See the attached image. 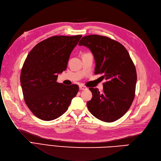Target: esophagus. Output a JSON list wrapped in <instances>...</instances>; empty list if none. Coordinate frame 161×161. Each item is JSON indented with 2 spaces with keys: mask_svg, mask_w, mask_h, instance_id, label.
Wrapping results in <instances>:
<instances>
[{
  "mask_svg": "<svg viewBox=\"0 0 161 161\" xmlns=\"http://www.w3.org/2000/svg\"><path fill=\"white\" fill-rule=\"evenodd\" d=\"M80 90H87V88L86 86H84L80 85Z\"/></svg>",
  "mask_w": 161,
  "mask_h": 161,
  "instance_id": "esophagus-1",
  "label": "esophagus"
}]
</instances>
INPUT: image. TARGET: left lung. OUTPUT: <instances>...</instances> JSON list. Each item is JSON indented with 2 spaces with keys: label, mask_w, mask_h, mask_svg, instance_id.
Listing matches in <instances>:
<instances>
[{
  "label": "left lung",
  "mask_w": 161,
  "mask_h": 161,
  "mask_svg": "<svg viewBox=\"0 0 161 161\" xmlns=\"http://www.w3.org/2000/svg\"><path fill=\"white\" fill-rule=\"evenodd\" d=\"M79 45L90 49L94 57L95 74H102L106 80L102 92L90 87L92 98L87 102L88 110L102 121L114 122L125 114L135 96V66L126 49L105 36H84Z\"/></svg>",
  "instance_id": "8db88e82"
}]
</instances>
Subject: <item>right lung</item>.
<instances>
[{"label": "right lung", "mask_w": 161, "mask_h": 161, "mask_svg": "<svg viewBox=\"0 0 161 161\" xmlns=\"http://www.w3.org/2000/svg\"><path fill=\"white\" fill-rule=\"evenodd\" d=\"M82 37L53 36L36 45L29 53L20 73L26 104L41 120L50 121L67 111L79 90L77 85L58 83L67 68L72 51Z\"/></svg>", "instance_id": "add662e5"}]
</instances>
